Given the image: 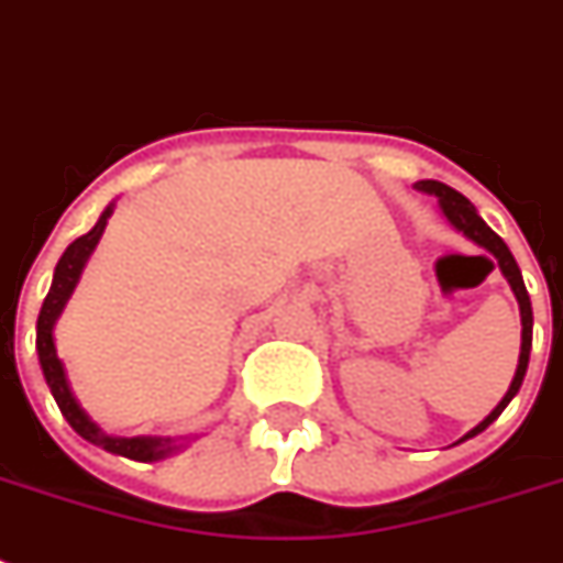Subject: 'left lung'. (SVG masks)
<instances>
[{"instance_id": "8db88e82", "label": "left lung", "mask_w": 563, "mask_h": 563, "mask_svg": "<svg viewBox=\"0 0 563 563\" xmlns=\"http://www.w3.org/2000/svg\"><path fill=\"white\" fill-rule=\"evenodd\" d=\"M415 189H418V192L435 195L438 207H441V212L446 216V221H450V224H453L459 233H464V236L471 239V242H476L479 247H485V251H488V254L497 260L499 272H503V277H506L508 286H511V291H515L517 303H520L523 342H520V360H517L515 379H511V385H508L506 397L497 402V409L490 411L488 418L482 420L479 427H473L471 432L462 438V441H467V438L479 435L482 429H488L490 423H494V420L503 415V409H506L508 402H511V397L520 391V385H523L526 368H529V351H532V300H529V291H526L523 274H520V268H517V260L511 256L508 245L497 236V233H494V230L488 228V224H485V221H482V216L476 212V207H473V203L467 201L462 192H455L453 187H446V184H441V180H418V184H415Z\"/></svg>"}]
</instances>
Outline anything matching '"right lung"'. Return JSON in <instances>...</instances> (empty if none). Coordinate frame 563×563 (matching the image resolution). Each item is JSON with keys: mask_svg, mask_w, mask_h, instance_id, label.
<instances>
[{"mask_svg": "<svg viewBox=\"0 0 563 563\" xmlns=\"http://www.w3.org/2000/svg\"><path fill=\"white\" fill-rule=\"evenodd\" d=\"M113 216V203L104 207V212L96 221V228L90 233H84L66 247L64 256L57 260L55 265V277H52V289H48L43 307H40L37 316V356H40V368H43V376H46V385L52 388V397H55L57 409L69 420V427L90 444L108 450V453L125 455V459H134V462H161L166 455H172L175 450H180V444H175L172 438H152V435H136V438H117L108 435L104 429L96 423V420L81 409V402L75 400L73 388H69V379H66L64 362L57 360V347H55V321L64 312L66 300L75 291L78 280H81V272L90 254L99 245L101 233L108 228V219Z\"/></svg>", "mask_w": 563, "mask_h": 563, "instance_id": "right-lung-1", "label": "right lung"}]
</instances>
